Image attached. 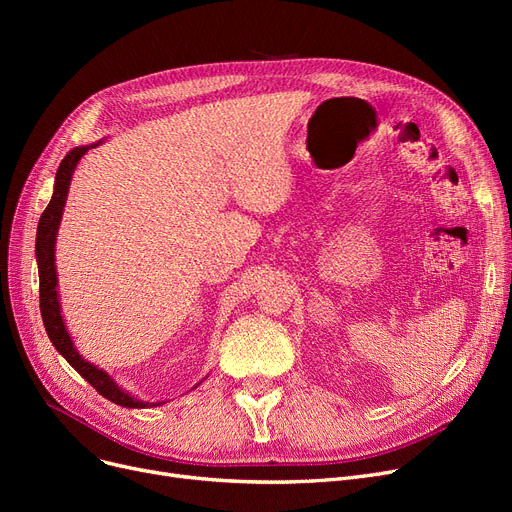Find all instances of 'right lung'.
Wrapping results in <instances>:
<instances>
[{"label": "right lung", "mask_w": 512, "mask_h": 512, "mask_svg": "<svg viewBox=\"0 0 512 512\" xmlns=\"http://www.w3.org/2000/svg\"><path fill=\"white\" fill-rule=\"evenodd\" d=\"M95 147V145H91ZM89 147H76L72 151L66 153V157L62 159V164L56 172V186H53V195L49 205L45 207V211L41 213L39 218V228H37V263H39V303H41V317L43 324L47 330L49 340L53 342V346L58 348V353H62V357L80 373L83 378L107 400L116 402L120 407H128V409H145V407H157L164 405V402H143L132 398L130 394H126L124 390H120L116 386V382L107 375L105 371L97 369L95 365H91L89 361H85L76 353V348L64 328V321L60 315V303H58V276H56V259H53V247H56V234H58V226L62 220V211L66 205V197H68V186H70V178L72 172L78 164V159L87 153Z\"/></svg>", "instance_id": "right-lung-1"}]
</instances>
